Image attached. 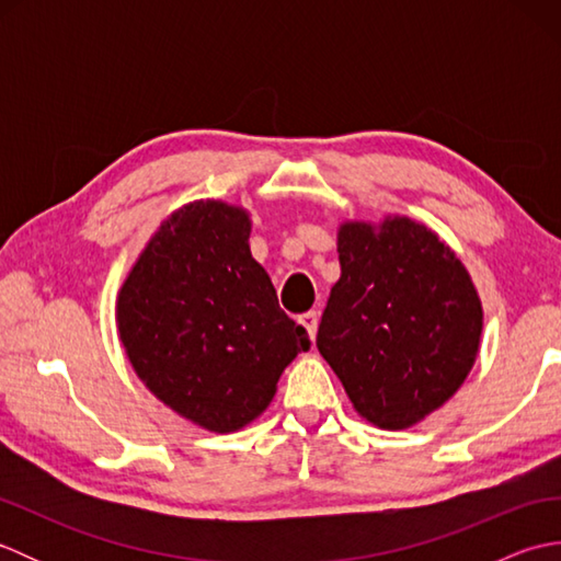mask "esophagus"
Segmentation results:
<instances>
[{"instance_id": "34e87169", "label": "esophagus", "mask_w": 561, "mask_h": 561, "mask_svg": "<svg viewBox=\"0 0 561 561\" xmlns=\"http://www.w3.org/2000/svg\"><path fill=\"white\" fill-rule=\"evenodd\" d=\"M299 323L308 330V335L311 340H316V332H318V313L316 311H306L299 316Z\"/></svg>"}]
</instances>
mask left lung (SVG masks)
Returning a JSON list of instances; mask_svg holds the SVG:
<instances>
[{
  "mask_svg": "<svg viewBox=\"0 0 561 561\" xmlns=\"http://www.w3.org/2000/svg\"><path fill=\"white\" fill-rule=\"evenodd\" d=\"M342 274L316 344L364 420L404 428L440 408L468 376L482 306L462 262L422 224H344Z\"/></svg>",
  "mask_w": 561,
  "mask_h": 561,
  "instance_id": "1",
  "label": "left lung"
}]
</instances>
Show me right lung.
<instances>
[{"mask_svg":"<svg viewBox=\"0 0 561 561\" xmlns=\"http://www.w3.org/2000/svg\"><path fill=\"white\" fill-rule=\"evenodd\" d=\"M248 236V214L224 202L178 209L117 299L137 376L171 410L219 434L255 420L287 364L311 350L250 255Z\"/></svg>","mask_w":561,"mask_h":561,"instance_id":"obj_1","label":"right lung"}]
</instances>
